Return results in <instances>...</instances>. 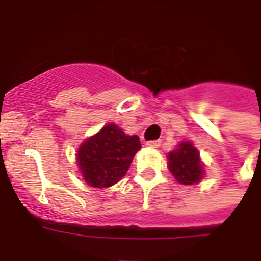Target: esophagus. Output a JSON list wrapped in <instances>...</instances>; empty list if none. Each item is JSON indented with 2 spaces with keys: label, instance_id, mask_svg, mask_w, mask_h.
Instances as JSON below:
<instances>
[{
  "label": "esophagus",
  "instance_id": "obj_1",
  "mask_svg": "<svg viewBox=\"0 0 261 261\" xmlns=\"http://www.w3.org/2000/svg\"><path fill=\"white\" fill-rule=\"evenodd\" d=\"M146 146L151 147V149H156V147L161 146V140H153V141H147Z\"/></svg>",
  "mask_w": 261,
  "mask_h": 261
}]
</instances>
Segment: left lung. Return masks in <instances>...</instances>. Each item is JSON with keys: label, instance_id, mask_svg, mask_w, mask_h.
<instances>
[{"label": "left lung", "instance_id": "obj_1", "mask_svg": "<svg viewBox=\"0 0 261 261\" xmlns=\"http://www.w3.org/2000/svg\"><path fill=\"white\" fill-rule=\"evenodd\" d=\"M168 168L180 184H195L204 175L200 153L191 142H181L177 149L168 153Z\"/></svg>", "mask_w": 261, "mask_h": 261}]
</instances>
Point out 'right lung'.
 <instances>
[{"mask_svg":"<svg viewBox=\"0 0 261 261\" xmlns=\"http://www.w3.org/2000/svg\"><path fill=\"white\" fill-rule=\"evenodd\" d=\"M140 149L141 142L137 136H126L116 124H108L81 145L78 167L89 186L106 188L126 174Z\"/></svg>","mask_w":261,"mask_h":261,"instance_id":"right-lung-1","label":"right lung"}]
</instances>
